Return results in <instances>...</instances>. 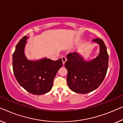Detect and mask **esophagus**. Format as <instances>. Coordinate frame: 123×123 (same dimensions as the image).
<instances>
[{"label":"esophagus","mask_w":123,"mask_h":123,"mask_svg":"<svg viewBox=\"0 0 123 123\" xmlns=\"http://www.w3.org/2000/svg\"><path fill=\"white\" fill-rule=\"evenodd\" d=\"M61 58H62V62H63V64L64 65V64H65V63L66 62V61H67V58L65 56L62 57Z\"/></svg>","instance_id":"1"}]
</instances>
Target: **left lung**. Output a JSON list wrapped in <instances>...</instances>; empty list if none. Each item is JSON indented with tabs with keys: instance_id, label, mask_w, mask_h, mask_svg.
Masks as SVG:
<instances>
[{
	"instance_id": "8db88e82",
	"label": "left lung",
	"mask_w": 123,
	"mask_h": 123,
	"mask_svg": "<svg viewBox=\"0 0 123 123\" xmlns=\"http://www.w3.org/2000/svg\"><path fill=\"white\" fill-rule=\"evenodd\" d=\"M99 45V54L91 61H85L77 52L67 55L65 62L67 69V82L69 88L74 92L86 94L94 91L105 78L108 67L109 56L107 47L100 38L93 40Z\"/></svg>"
}]
</instances>
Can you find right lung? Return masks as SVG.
<instances>
[{
    "label": "right lung",
    "instance_id": "add662e5",
    "mask_svg": "<svg viewBox=\"0 0 123 123\" xmlns=\"http://www.w3.org/2000/svg\"><path fill=\"white\" fill-rule=\"evenodd\" d=\"M28 37L20 40L12 55L14 76L20 85L35 95L44 94L52 87L57 72L62 66V61L43 58L36 61L29 60L25 55V47Z\"/></svg>",
    "mask_w": 123,
    "mask_h": 123
}]
</instances>
